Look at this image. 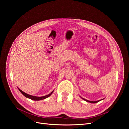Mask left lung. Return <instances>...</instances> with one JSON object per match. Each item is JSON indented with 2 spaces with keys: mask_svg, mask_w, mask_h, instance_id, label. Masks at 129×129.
Instances as JSON below:
<instances>
[{
  "mask_svg": "<svg viewBox=\"0 0 129 129\" xmlns=\"http://www.w3.org/2000/svg\"><path fill=\"white\" fill-rule=\"evenodd\" d=\"M83 99V98H82ZM84 100H85V101H86L87 102H90V103H97V102H99V101H100V100H99V101H88V100H85V99H83Z\"/></svg>",
  "mask_w": 129,
  "mask_h": 129,
  "instance_id": "obj_1",
  "label": "left lung"
}]
</instances>
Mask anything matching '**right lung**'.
<instances>
[{"label": "right lung", "instance_id": "right-lung-1", "mask_svg": "<svg viewBox=\"0 0 129 129\" xmlns=\"http://www.w3.org/2000/svg\"><path fill=\"white\" fill-rule=\"evenodd\" d=\"M18 89L19 90V91H20L22 94L24 95V96H25L26 97H27V98H28V99H30L31 100H34V101H39V100H44V99H45L46 98H47V97H48L49 96H50V95H52V93L53 92V91L51 92L49 94L47 95H46V96H41V97H37V96H32V95H28L27 94V93H25V92L22 91L21 90H20V89Z\"/></svg>", "mask_w": 129, "mask_h": 129}]
</instances>
